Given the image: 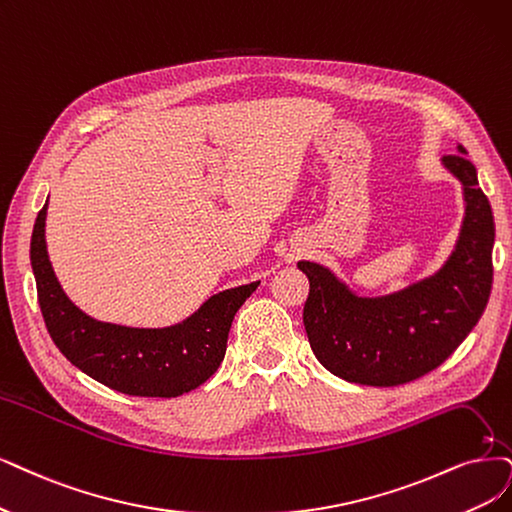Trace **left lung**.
<instances>
[{"label": "left lung", "mask_w": 512, "mask_h": 512, "mask_svg": "<svg viewBox=\"0 0 512 512\" xmlns=\"http://www.w3.org/2000/svg\"><path fill=\"white\" fill-rule=\"evenodd\" d=\"M460 154L441 164L462 183L460 236L439 272L380 297L356 295L329 268L299 261L310 280L304 327L327 371L363 386H399L437 369L479 323L494 280L496 227L477 168Z\"/></svg>", "instance_id": "obj_1"}]
</instances>
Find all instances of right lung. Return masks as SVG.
<instances>
[{
	"instance_id": "1",
	"label": "right lung",
	"mask_w": 512,
	"mask_h": 512,
	"mask_svg": "<svg viewBox=\"0 0 512 512\" xmlns=\"http://www.w3.org/2000/svg\"><path fill=\"white\" fill-rule=\"evenodd\" d=\"M46 211L37 213L31 236V268L46 329L67 361L92 380L130 396H181L211 377L225 356L227 333L259 282L227 289L162 329L101 323L65 295L46 251Z\"/></svg>"
}]
</instances>
